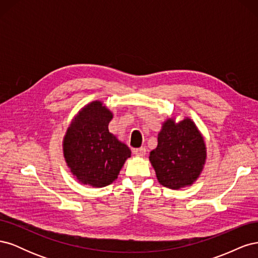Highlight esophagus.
Returning a JSON list of instances; mask_svg holds the SVG:
<instances>
[{"instance_id": "1", "label": "esophagus", "mask_w": 258, "mask_h": 258, "mask_svg": "<svg viewBox=\"0 0 258 258\" xmlns=\"http://www.w3.org/2000/svg\"><path fill=\"white\" fill-rule=\"evenodd\" d=\"M134 153L137 156H140V157H143V156H145L146 150H145V147H139V148H136V150L134 151Z\"/></svg>"}]
</instances>
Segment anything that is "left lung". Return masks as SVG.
Instances as JSON below:
<instances>
[{"label":"left lung","instance_id":"left-lung-1","mask_svg":"<svg viewBox=\"0 0 258 258\" xmlns=\"http://www.w3.org/2000/svg\"><path fill=\"white\" fill-rule=\"evenodd\" d=\"M207 157L206 144L189 119L175 123L168 119L158 135V145L150 160L158 182L171 189L191 185L200 175Z\"/></svg>","mask_w":258,"mask_h":258}]
</instances>
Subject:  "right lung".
Returning <instances> with one entry per match:
<instances>
[{"label":"right lung","instance_id":"1","mask_svg":"<svg viewBox=\"0 0 258 258\" xmlns=\"http://www.w3.org/2000/svg\"><path fill=\"white\" fill-rule=\"evenodd\" d=\"M113 115L100 102L86 105L72 120L63 140L64 158L83 184L104 187L117 178L129 147L108 131Z\"/></svg>","mask_w":258,"mask_h":258}]
</instances>
